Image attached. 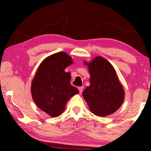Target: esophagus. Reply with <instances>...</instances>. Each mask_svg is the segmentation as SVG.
<instances>
[{
	"mask_svg": "<svg viewBox=\"0 0 151 151\" xmlns=\"http://www.w3.org/2000/svg\"><path fill=\"white\" fill-rule=\"evenodd\" d=\"M78 91H79V93H80V94H81L82 93H83V86H80V87L78 88Z\"/></svg>",
	"mask_w": 151,
	"mask_h": 151,
	"instance_id": "34e87169",
	"label": "esophagus"
}]
</instances>
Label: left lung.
<instances>
[{
    "mask_svg": "<svg viewBox=\"0 0 151 151\" xmlns=\"http://www.w3.org/2000/svg\"><path fill=\"white\" fill-rule=\"evenodd\" d=\"M90 73V85L83 92L90 111L99 116H106L116 111L124 99V91L116 70L108 60L96 57L90 63L84 61Z\"/></svg>",
    "mask_w": 151,
    "mask_h": 151,
    "instance_id": "obj_1",
    "label": "left lung"
}]
</instances>
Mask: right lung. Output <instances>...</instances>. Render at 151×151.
Here are the masks:
<instances>
[{"label": "right lung", "instance_id": "add662e5", "mask_svg": "<svg viewBox=\"0 0 151 151\" xmlns=\"http://www.w3.org/2000/svg\"><path fill=\"white\" fill-rule=\"evenodd\" d=\"M65 52L48 56L40 63L32 81L31 94L39 108L51 117L60 116L70 97L78 93L70 85V74L65 70L72 65Z\"/></svg>", "mask_w": 151, "mask_h": 151}]
</instances>
